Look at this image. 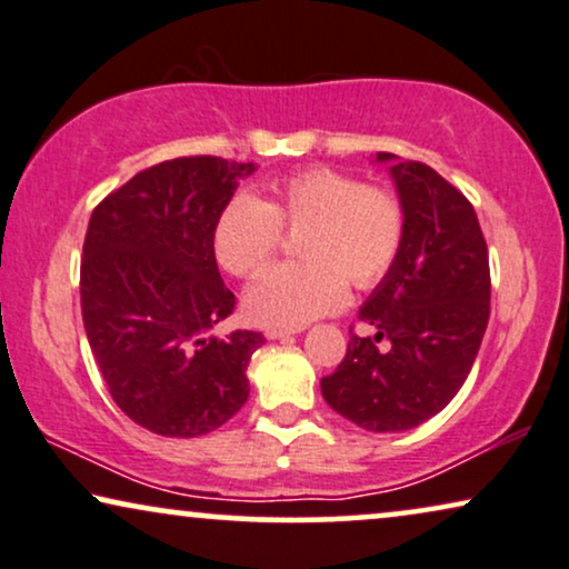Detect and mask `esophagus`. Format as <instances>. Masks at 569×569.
<instances>
[{"mask_svg":"<svg viewBox=\"0 0 569 569\" xmlns=\"http://www.w3.org/2000/svg\"><path fill=\"white\" fill-rule=\"evenodd\" d=\"M297 328H268L264 330V336L270 340H280V338H289V336H297Z\"/></svg>","mask_w":569,"mask_h":569,"instance_id":"esophagus-1","label":"esophagus"}]
</instances>
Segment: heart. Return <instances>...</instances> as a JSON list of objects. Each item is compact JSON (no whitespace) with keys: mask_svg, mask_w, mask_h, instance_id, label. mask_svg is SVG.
Returning a JSON list of instances; mask_svg holds the SVG:
<instances>
[{"mask_svg":"<svg viewBox=\"0 0 569 569\" xmlns=\"http://www.w3.org/2000/svg\"><path fill=\"white\" fill-rule=\"evenodd\" d=\"M283 231L301 233L297 254L305 262L264 272L244 309L257 325L301 328L343 305L348 280L356 289L385 280L403 249L406 208L388 189L312 166L272 181L264 200L231 194L213 226L216 260L237 278L260 276Z\"/></svg>","mask_w":569,"mask_h":569,"instance_id":"b5f03b06","label":"heart"}]
</instances>
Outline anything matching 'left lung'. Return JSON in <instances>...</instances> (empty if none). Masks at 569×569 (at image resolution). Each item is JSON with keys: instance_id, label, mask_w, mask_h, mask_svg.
Here are the masks:
<instances>
[{"instance_id": "left-lung-1", "label": "left lung", "mask_w": 569, "mask_h": 569, "mask_svg": "<svg viewBox=\"0 0 569 569\" xmlns=\"http://www.w3.org/2000/svg\"><path fill=\"white\" fill-rule=\"evenodd\" d=\"M390 163L406 208L398 262L359 309L375 338L351 336L322 377L332 411L367 431H406L437 416L463 388L489 322V252L466 194L427 163ZM385 337L388 349L376 346Z\"/></svg>"}]
</instances>
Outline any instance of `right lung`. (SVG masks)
<instances>
[{
	"label": "right lung",
	"instance_id": "obj_1",
	"mask_svg": "<svg viewBox=\"0 0 569 569\" xmlns=\"http://www.w3.org/2000/svg\"><path fill=\"white\" fill-rule=\"evenodd\" d=\"M254 163L173 158L98 202L80 262L82 325L113 403L161 437H200L249 398L262 332L216 325L233 312L213 226Z\"/></svg>",
	"mask_w": 569,
	"mask_h": 569
}]
</instances>
